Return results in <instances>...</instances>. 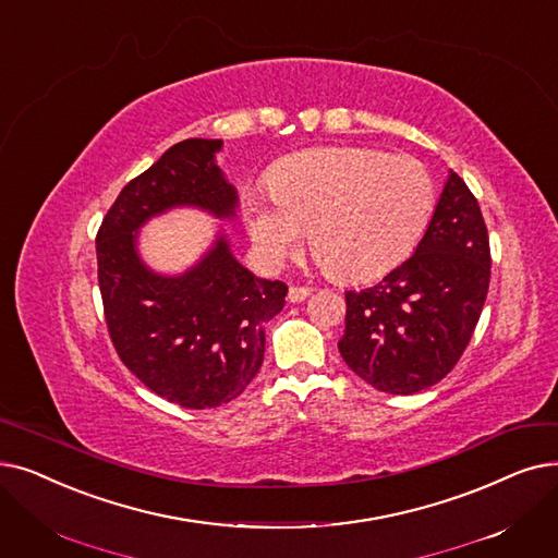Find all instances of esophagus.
<instances>
[{"mask_svg":"<svg viewBox=\"0 0 558 558\" xmlns=\"http://www.w3.org/2000/svg\"><path fill=\"white\" fill-rule=\"evenodd\" d=\"M310 296V287H299V284H292L289 287V294H287V299L292 301V303H301V301H305Z\"/></svg>","mask_w":558,"mask_h":558,"instance_id":"1","label":"esophagus"}]
</instances>
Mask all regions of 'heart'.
Listing matches in <instances>:
<instances>
[{
    "label": "heart",
    "mask_w": 558,
    "mask_h": 558,
    "mask_svg": "<svg viewBox=\"0 0 558 558\" xmlns=\"http://www.w3.org/2000/svg\"><path fill=\"white\" fill-rule=\"evenodd\" d=\"M435 198V182L420 159L335 145L278 163L269 193L246 196L244 216L269 264L292 255L307 230L314 257L332 276L367 280L415 248Z\"/></svg>",
    "instance_id": "heart-1"
}]
</instances>
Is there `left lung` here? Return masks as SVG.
<instances>
[{
  "label": "left lung",
  "mask_w": 558,
  "mask_h": 558,
  "mask_svg": "<svg viewBox=\"0 0 558 558\" xmlns=\"http://www.w3.org/2000/svg\"><path fill=\"white\" fill-rule=\"evenodd\" d=\"M488 284L486 221L474 193L449 171L415 255L374 287L347 292L339 353L380 392H422L468 349Z\"/></svg>",
  "instance_id": "obj_1"
}]
</instances>
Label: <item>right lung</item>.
<instances>
[{
	"mask_svg": "<svg viewBox=\"0 0 558 558\" xmlns=\"http://www.w3.org/2000/svg\"><path fill=\"white\" fill-rule=\"evenodd\" d=\"M223 141L186 138L118 193L95 236L109 337L123 365L161 399L216 408L236 399L264 360V324L287 284L241 266L221 234L182 276H159L138 257V228L171 207L232 219L236 189L216 166Z\"/></svg>",
	"mask_w": 558,
	"mask_h": 558,
	"instance_id": "add662e5",
	"label": "right lung"
}]
</instances>
